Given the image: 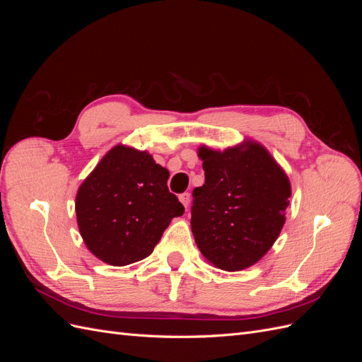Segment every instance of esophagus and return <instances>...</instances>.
<instances>
[{"label":"esophagus","mask_w":362,"mask_h":362,"mask_svg":"<svg viewBox=\"0 0 362 362\" xmlns=\"http://www.w3.org/2000/svg\"><path fill=\"white\" fill-rule=\"evenodd\" d=\"M180 202L187 208L189 206V204H190V194L189 193H182V194H180Z\"/></svg>","instance_id":"esophagus-1"}]
</instances>
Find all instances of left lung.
Masks as SVG:
<instances>
[{
  "instance_id": "left-lung-1",
  "label": "left lung",
  "mask_w": 362,
  "mask_h": 362,
  "mask_svg": "<svg viewBox=\"0 0 362 362\" xmlns=\"http://www.w3.org/2000/svg\"><path fill=\"white\" fill-rule=\"evenodd\" d=\"M205 184L193 190L192 233L204 258L238 272L264 257L286 223L291 184L259 141L198 148Z\"/></svg>"
}]
</instances>
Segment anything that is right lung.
Instances as JSON below:
<instances>
[{"label": "right lung", "instance_id": "1", "mask_svg": "<svg viewBox=\"0 0 362 362\" xmlns=\"http://www.w3.org/2000/svg\"><path fill=\"white\" fill-rule=\"evenodd\" d=\"M169 170L148 151L119 144L87 175L75 196L86 247L110 266L146 258L184 206L168 189Z\"/></svg>", "mask_w": 362, "mask_h": 362}]
</instances>
